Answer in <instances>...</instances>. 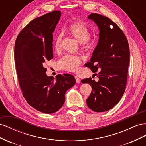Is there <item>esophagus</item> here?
I'll use <instances>...</instances> for the list:
<instances>
[{"mask_svg": "<svg viewBox=\"0 0 146 146\" xmlns=\"http://www.w3.org/2000/svg\"><path fill=\"white\" fill-rule=\"evenodd\" d=\"M75 78H76V82L77 83H79L80 82V78H78V76H75Z\"/></svg>", "mask_w": 146, "mask_h": 146, "instance_id": "esophagus-1", "label": "esophagus"}]
</instances>
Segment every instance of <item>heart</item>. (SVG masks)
Wrapping results in <instances>:
<instances>
[{
	"instance_id": "b5f03b06",
	"label": "heart",
	"mask_w": 146,
	"mask_h": 146,
	"mask_svg": "<svg viewBox=\"0 0 146 146\" xmlns=\"http://www.w3.org/2000/svg\"><path fill=\"white\" fill-rule=\"evenodd\" d=\"M68 33L72 36L76 40L82 44L83 47L87 48L90 46V32L86 25L82 23H75L70 24L68 29ZM63 35L59 33L55 39L54 48L56 52L61 50V42ZM82 58L80 56L72 55H65L57 63L58 68L61 69L69 72H76L78 66L82 62Z\"/></svg>"
}]
</instances>
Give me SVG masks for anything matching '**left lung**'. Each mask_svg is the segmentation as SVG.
<instances>
[{"label":"left lung","instance_id":"left-lung-1","mask_svg":"<svg viewBox=\"0 0 146 146\" xmlns=\"http://www.w3.org/2000/svg\"><path fill=\"white\" fill-rule=\"evenodd\" d=\"M88 19L94 22L99 30L98 44L86 66L92 72L99 71V80L91 78L82 80L92 87L86 99L88 107L95 112L113 108L122 98L125 90L130 50L122 30L108 17L92 13Z\"/></svg>","mask_w":146,"mask_h":146}]
</instances>
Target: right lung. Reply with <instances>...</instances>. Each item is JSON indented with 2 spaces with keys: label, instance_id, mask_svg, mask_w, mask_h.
Masks as SVG:
<instances>
[{
  "label": "right lung",
  "instance_id": "obj_1",
  "mask_svg": "<svg viewBox=\"0 0 146 146\" xmlns=\"http://www.w3.org/2000/svg\"><path fill=\"white\" fill-rule=\"evenodd\" d=\"M60 11L48 13L32 20L22 30L15 46L16 72L23 94L35 110L46 114L62 107L65 94L76 84L72 75L48 77L44 68L53 58V33L59 22Z\"/></svg>",
  "mask_w": 146,
  "mask_h": 146
}]
</instances>
